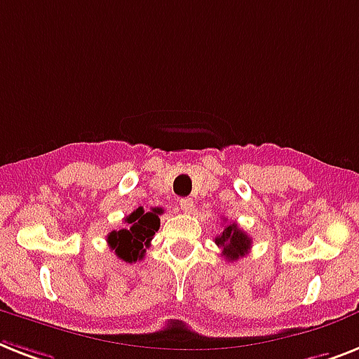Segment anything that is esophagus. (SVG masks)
Wrapping results in <instances>:
<instances>
[{
  "label": "esophagus",
  "mask_w": 359,
  "mask_h": 359,
  "mask_svg": "<svg viewBox=\"0 0 359 359\" xmlns=\"http://www.w3.org/2000/svg\"><path fill=\"white\" fill-rule=\"evenodd\" d=\"M180 207H182L183 212H192L194 211V201L191 198H182L180 200Z\"/></svg>",
  "instance_id": "1"
}]
</instances>
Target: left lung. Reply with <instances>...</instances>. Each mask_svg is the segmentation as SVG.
<instances>
[{
    "label": "left lung",
    "instance_id": "obj_1",
    "mask_svg": "<svg viewBox=\"0 0 359 359\" xmlns=\"http://www.w3.org/2000/svg\"><path fill=\"white\" fill-rule=\"evenodd\" d=\"M215 242L218 248H222V255L227 260H238L240 257L248 255L251 248V238L236 224H227Z\"/></svg>",
    "mask_w": 359,
    "mask_h": 359
}]
</instances>
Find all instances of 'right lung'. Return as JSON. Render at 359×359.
Returning <instances> with one entry per match:
<instances>
[{"mask_svg": "<svg viewBox=\"0 0 359 359\" xmlns=\"http://www.w3.org/2000/svg\"><path fill=\"white\" fill-rule=\"evenodd\" d=\"M163 209L156 207L144 211L139 207L124 218V227L111 231L108 235V245L124 262H137L144 257L150 240L159 229V215Z\"/></svg>", "mask_w": 359, "mask_h": 359, "instance_id": "obj_1", "label": "right lung"}]
</instances>
